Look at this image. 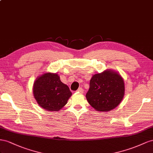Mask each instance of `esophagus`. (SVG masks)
<instances>
[{"instance_id":"34e87169","label":"esophagus","mask_w":153,"mask_h":153,"mask_svg":"<svg viewBox=\"0 0 153 153\" xmlns=\"http://www.w3.org/2000/svg\"><path fill=\"white\" fill-rule=\"evenodd\" d=\"M77 92L80 93V94H82L84 92V90L82 89V88H78V90H77Z\"/></svg>"}]
</instances>
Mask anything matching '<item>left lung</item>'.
<instances>
[{
	"label": "left lung",
	"instance_id": "8db88e82",
	"mask_svg": "<svg viewBox=\"0 0 153 153\" xmlns=\"http://www.w3.org/2000/svg\"><path fill=\"white\" fill-rule=\"evenodd\" d=\"M124 94L123 77L113 70L106 69L91 77L86 98L95 110L107 112L119 105Z\"/></svg>",
	"mask_w": 153,
	"mask_h": 153
}]
</instances>
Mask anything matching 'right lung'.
<instances>
[{
    "mask_svg": "<svg viewBox=\"0 0 153 153\" xmlns=\"http://www.w3.org/2000/svg\"><path fill=\"white\" fill-rule=\"evenodd\" d=\"M34 97L45 110L59 111L66 105L72 92L61 81L58 74L45 72L38 76L33 84Z\"/></svg>",
    "mask_w": 153,
    "mask_h": 153,
    "instance_id": "add662e5",
    "label": "right lung"
}]
</instances>
